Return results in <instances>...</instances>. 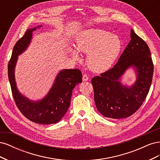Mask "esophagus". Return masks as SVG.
I'll return each instance as SVG.
<instances>
[{"label":"esophagus","mask_w":160,"mask_h":160,"mask_svg":"<svg viewBox=\"0 0 160 160\" xmlns=\"http://www.w3.org/2000/svg\"><path fill=\"white\" fill-rule=\"evenodd\" d=\"M88 80H89V77L86 74H84L83 75V81H88Z\"/></svg>","instance_id":"34e87169"}]
</instances>
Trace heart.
<instances>
[{"mask_svg": "<svg viewBox=\"0 0 160 160\" xmlns=\"http://www.w3.org/2000/svg\"><path fill=\"white\" fill-rule=\"evenodd\" d=\"M77 49L88 55L87 65L90 70L96 72L109 69L119 56L122 49L120 38L110 32L98 28H91L81 32L77 38ZM71 52L76 59L77 51Z\"/></svg>", "mask_w": 160, "mask_h": 160, "instance_id": "b5f03b06", "label": "heart"}]
</instances>
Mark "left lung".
I'll return each mask as SVG.
<instances>
[{
  "label": "left lung",
  "instance_id": "obj_1",
  "mask_svg": "<svg viewBox=\"0 0 160 160\" xmlns=\"http://www.w3.org/2000/svg\"><path fill=\"white\" fill-rule=\"evenodd\" d=\"M131 66L137 69L138 79L132 88L121 85L118 79ZM153 63L149 47L131 29V40L113 67L91 79L95 103L106 118H128L139 109L149 93Z\"/></svg>",
  "mask_w": 160,
  "mask_h": 160
}]
</instances>
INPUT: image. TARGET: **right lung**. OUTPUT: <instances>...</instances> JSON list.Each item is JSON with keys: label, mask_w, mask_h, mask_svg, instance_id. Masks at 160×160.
Masks as SVG:
<instances>
[{"label": "right lung", "mask_w": 160, "mask_h": 160, "mask_svg": "<svg viewBox=\"0 0 160 160\" xmlns=\"http://www.w3.org/2000/svg\"><path fill=\"white\" fill-rule=\"evenodd\" d=\"M36 28L28 29L14 46L8 64V79L17 107L26 118L38 124L55 123L59 122L68 109L72 89L82 82V74L78 69L61 71L49 94L38 102H32L19 93L14 80V67L18 55L27 49L32 32Z\"/></svg>", "instance_id": "right-lung-1"}]
</instances>
